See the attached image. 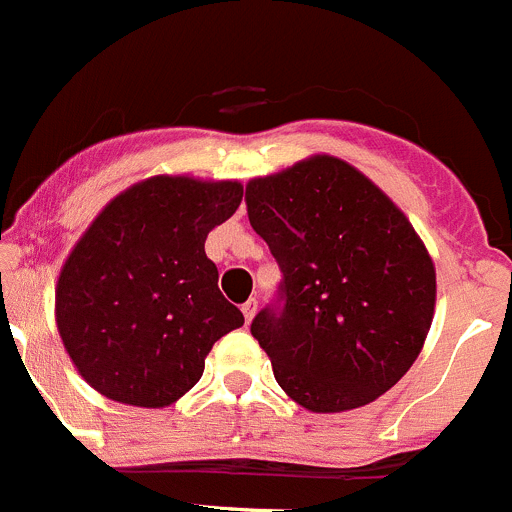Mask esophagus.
<instances>
[{"label": "esophagus", "mask_w": 512, "mask_h": 512, "mask_svg": "<svg viewBox=\"0 0 512 512\" xmlns=\"http://www.w3.org/2000/svg\"><path fill=\"white\" fill-rule=\"evenodd\" d=\"M242 313H245V323H252V318L257 313V300L250 298L247 303H242Z\"/></svg>", "instance_id": "obj_1"}]
</instances>
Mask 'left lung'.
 <instances>
[{
	"instance_id": "1",
	"label": "left lung",
	"mask_w": 512,
	"mask_h": 512,
	"mask_svg": "<svg viewBox=\"0 0 512 512\" xmlns=\"http://www.w3.org/2000/svg\"><path fill=\"white\" fill-rule=\"evenodd\" d=\"M245 202L283 272L250 331L285 394L326 414L389 391L417 361L437 295L409 219L333 156L252 179Z\"/></svg>"
}]
</instances>
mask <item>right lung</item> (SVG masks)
<instances>
[{
	"mask_svg": "<svg viewBox=\"0 0 512 512\" xmlns=\"http://www.w3.org/2000/svg\"><path fill=\"white\" fill-rule=\"evenodd\" d=\"M240 202L237 181L154 176L95 217L55 290L65 351L95 391L169 407L202 379L214 343L245 323L204 252Z\"/></svg>",
	"mask_w": 512,
	"mask_h": 512,
	"instance_id": "1",
	"label": "right lung"
}]
</instances>
